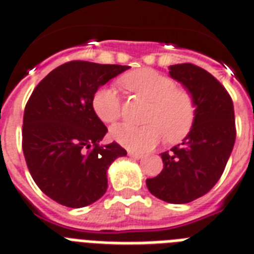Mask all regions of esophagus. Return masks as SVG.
Listing matches in <instances>:
<instances>
[{
    "label": "esophagus",
    "instance_id": "34e87169",
    "mask_svg": "<svg viewBox=\"0 0 254 254\" xmlns=\"http://www.w3.org/2000/svg\"><path fill=\"white\" fill-rule=\"evenodd\" d=\"M128 156L131 157V158H135V160H140V158H142V157H144V154H142V153L128 152Z\"/></svg>",
    "mask_w": 254,
    "mask_h": 254
}]
</instances>
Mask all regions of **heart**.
Wrapping results in <instances>:
<instances>
[{
    "label": "heart",
    "instance_id": "1",
    "mask_svg": "<svg viewBox=\"0 0 254 254\" xmlns=\"http://www.w3.org/2000/svg\"><path fill=\"white\" fill-rule=\"evenodd\" d=\"M119 84L149 104L141 127L119 125L110 131L113 139L131 150L145 152L165 137L175 144L186 139L196 119V101L187 88L177 87L173 77L153 68H140L123 75ZM92 108L100 121L112 125L122 115V104L115 89L102 87L94 92Z\"/></svg>",
    "mask_w": 254,
    "mask_h": 254
}]
</instances>
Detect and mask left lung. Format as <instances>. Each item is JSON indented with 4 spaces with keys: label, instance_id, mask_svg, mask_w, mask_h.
I'll return each mask as SVG.
<instances>
[{
    "label": "left lung",
    "instance_id": "left-lung-1",
    "mask_svg": "<svg viewBox=\"0 0 254 254\" xmlns=\"http://www.w3.org/2000/svg\"><path fill=\"white\" fill-rule=\"evenodd\" d=\"M169 74L192 92L196 119L182 144L161 153L163 170L146 179V187L160 200L187 204L207 193L225 171L236 139L235 113L226 88L204 68L173 64Z\"/></svg>",
    "mask_w": 254,
    "mask_h": 254
}]
</instances>
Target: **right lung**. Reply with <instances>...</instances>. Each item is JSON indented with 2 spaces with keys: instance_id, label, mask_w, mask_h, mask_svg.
Wrapping results in <instances>:
<instances>
[{
  "instance_id": "1",
  "label": "right lung",
  "mask_w": 254,
  "mask_h": 254,
  "mask_svg": "<svg viewBox=\"0 0 254 254\" xmlns=\"http://www.w3.org/2000/svg\"><path fill=\"white\" fill-rule=\"evenodd\" d=\"M129 66L71 61L40 81L27 101L22 148L31 177L56 202L83 207L108 190V169L127 154L118 142L100 145L108 128L92 108L101 85Z\"/></svg>"
}]
</instances>
